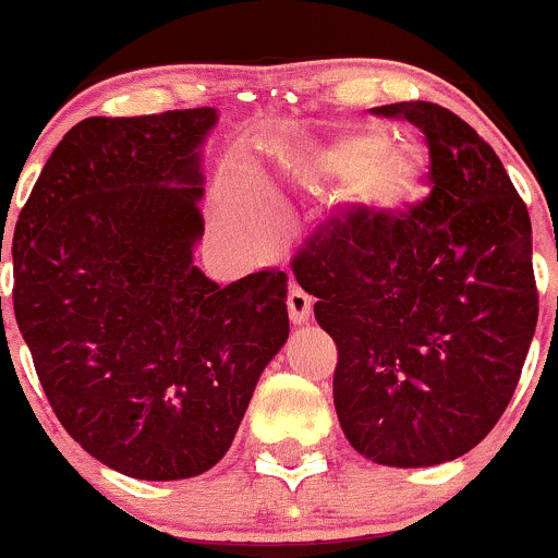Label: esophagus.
I'll return each instance as SVG.
<instances>
[{
  "instance_id": "esophagus-1",
  "label": "esophagus",
  "mask_w": 558,
  "mask_h": 558,
  "mask_svg": "<svg viewBox=\"0 0 558 558\" xmlns=\"http://www.w3.org/2000/svg\"><path fill=\"white\" fill-rule=\"evenodd\" d=\"M287 312H290L292 325H303L308 319V314H312V298L298 284H292L290 295H287Z\"/></svg>"
}]
</instances>
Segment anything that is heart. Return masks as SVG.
I'll use <instances>...</instances> for the list:
<instances>
[{"mask_svg": "<svg viewBox=\"0 0 558 558\" xmlns=\"http://www.w3.org/2000/svg\"><path fill=\"white\" fill-rule=\"evenodd\" d=\"M301 173L314 186L352 181V201L374 217H396L426 190V162L412 146H393L379 126H352L328 143L308 148Z\"/></svg>", "mask_w": 558, "mask_h": 558, "instance_id": "heart-1", "label": "heart"}]
</instances>
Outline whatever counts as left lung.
I'll list each match as a JSON object with an SVG mask.
<instances>
[{"instance_id":"8db88e82","label":"left lung","mask_w":558,"mask_h":558,"mask_svg":"<svg viewBox=\"0 0 558 558\" xmlns=\"http://www.w3.org/2000/svg\"><path fill=\"white\" fill-rule=\"evenodd\" d=\"M421 126L432 195L396 217L350 211L292 260L339 350L333 404L352 448L434 466L496 426L537 325L532 222L494 148L442 105L393 102Z\"/></svg>"}]
</instances>
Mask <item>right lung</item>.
<instances>
[{"mask_svg":"<svg viewBox=\"0 0 558 558\" xmlns=\"http://www.w3.org/2000/svg\"><path fill=\"white\" fill-rule=\"evenodd\" d=\"M214 108L75 124L13 235V308L70 437L137 480L208 472L290 336L287 274L219 287L203 239Z\"/></svg>","mask_w":558,"mask_h":558,"instance_id":"add662e5","label":"right lung"}]
</instances>
